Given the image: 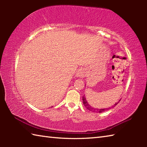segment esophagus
Segmentation results:
<instances>
[{
    "label": "esophagus",
    "instance_id": "obj_1",
    "mask_svg": "<svg viewBox=\"0 0 147 147\" xmlns=\"http://www.w3.org/2000/svg\"><path fill=\"white\" fill-rule=\"evenodd\" d=\"M76 77H80V78H83L85 76V70L84 69H80L76 71Z\"/></svg>",
    "mask_w": 147,
    "mask_h": 147
}]
</instances>
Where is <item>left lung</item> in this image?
Returning a JSON list of instances; mask_svg holds the SVG:
<instances>
[{
  "instance_id": "1",
  "label": "left lung",
  "mask_w": 147,
  "mask_h": 147,
  "mask_svg": "<svg viewBox=\"0 0 147 147\" xmlns=\"http://www.w3.org/2000/svg\"><path fill=\"white\" fill-rule=\"evenodd\" d=\"M82 100H83V104H84V106L86 107V108L88 109H89V111H93V112H96V113H102V112H104V111H106L107 109H109V108H106V109H96V108H93V107H91L90 105H89V104H88V102H87V100H86V97L85 96H83L82 97ZM120 101V100H119ZM119 102H117V103H115V104H114V105L113 106V107H115L117 104Z\"/></svg>"
}]
</instances>
